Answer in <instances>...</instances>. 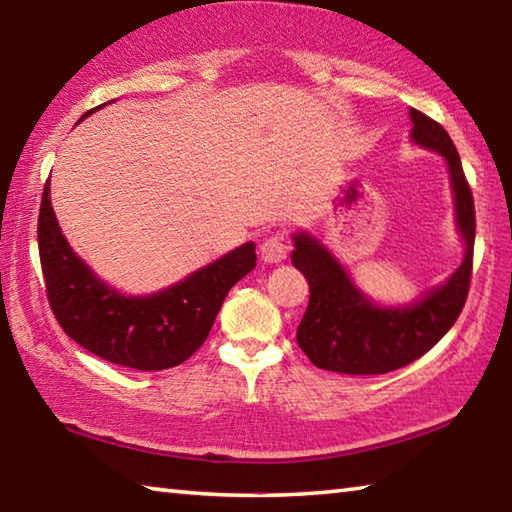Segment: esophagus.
I'll return each instance as SVG.
<instances>
[{"instance_id":"34e87169","label":"esophagus","mask_w":512,"mask_h":512,"mask_svg":"<svg viewBox=\"0 0 512 512\" xmlns=\"http://www.w3.org/2000/svg\"><path fill=\"white\" fill-rule=\"evenodd\" d=\"M286 237L280 235V232H275V235L266 237L262 244H259V255H262V259L266 264H277L282 262V259L286 257Z\"/></svg>"}]
</instances>
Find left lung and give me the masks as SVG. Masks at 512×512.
<instances>
[{"label": "left lung", "mask_w": 512, "mask_h": 512, "mask_svg": "<svg viewBox=\"0 0 512 512\" xmlns=\"http://www.w3.org/2000/svg\"><path fill=\"white\" fill-rule=\"evenodd\" d=\"M412 138L439 152L450 167L457 224L466 239V259L448 284L407 309H378L360 295L327 248L309 235H295L293 266L309 282V306L297 327V345L315 367L369 376L410 365L430 351L457 322L468 300L475 250V199L450 134L418 109L410 111Z\"/></svg>", "instance_id": "left-lung-1"}]
</instances>
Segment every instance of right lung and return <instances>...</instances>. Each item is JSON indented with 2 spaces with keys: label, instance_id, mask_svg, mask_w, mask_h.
Listing matches in <instances>:
<instances>
[{
  "label": "right lung",
  "instance_id": "1",
  "mask_svg": "<svg viewBox=\"0 0 512 512\" xmlns=\"http://www.w3.org/2000/svg\"><path fill=\"white\" fill-rule=\"evenodd\" d=\"M37 248L46 297L62 331L98 358L138 371H161L188 360L206 342L230 288L257 262L250 241L161 293L125 297L102 284L67 244L51 206L49 181L37 217Z\"/></svg>",
  "mask_w": 512,
  "mask_h": 512
}]
</instances>
